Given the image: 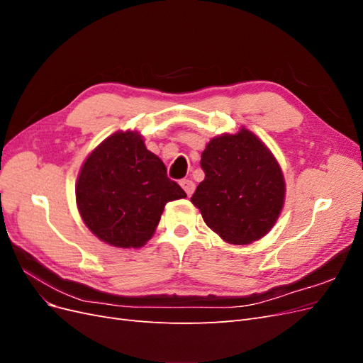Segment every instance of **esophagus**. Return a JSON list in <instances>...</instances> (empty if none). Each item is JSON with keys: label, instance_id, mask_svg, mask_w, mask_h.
Masks as SVG:
<instances>
[{"label": "esophagus", "instance_id": "esophagus-1", "mask_svg": "<svg viewBox=\"0 0 363 363\" xmlns=\"http://www.w3.org/2000/svg\"><path fill=\"white\" fill-rule=\"evenodd\" d=\"M180 186H182V188L184 189V192L188 194V196H191V195L194 194V191H195V184H194V182H192V180L184 179V180H182V182H180Z\"/></svg>", "mask_w": 363, "mask_h": 363}]
</instances>
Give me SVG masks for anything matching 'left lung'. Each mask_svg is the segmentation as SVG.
Returning a JSON list of instances; mask_svg holds the SVG:
<instances>
[{
    "mask_svg": "<svg viewBox=\"0 0 363 363\" xmlns=\"http://www.w3.org/2000/svg\"><path fill=\"white\" fill-rule=\"evenodd\" d=\"M204 180L192 204L208 228L228 244L247 245L269 233L284 204L286 183L277 159L240 127L211 139L201 152Z\"/></svg>",
    "mask_w": 363,
    "mask_h": 363,
    "instance_id": "left-lung-1",
    "label": "left lung"
}]
</instances>
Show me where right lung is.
<instances>
[{
  "mask_svg": "<svg viewBox=\"0 0 363 363\" xmlns=\"http://www.w3.org/2000/svg\"><path fill=\"white\" fill-rule=\"evenodd\" d=\"M163 162L138 131L106 138L82 164L75 201L86 227L116 248H140L155 235L168 201L184 199Z\"/></svg>",
  "mask_w": 363,
  "mask_h": 363,
  "instance_id": "right-lung-1",
  "label": "right lung"
}]
</instances>
